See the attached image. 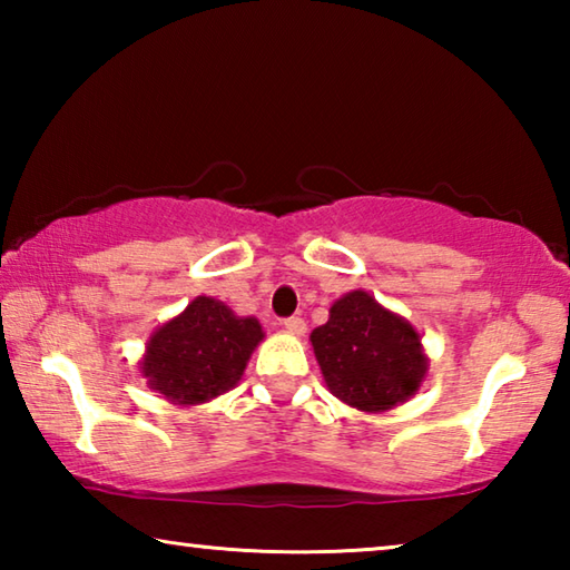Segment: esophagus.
Instances as JSON below:
<instances>
[{
	"label": "esophagus",
	"instance_id": "1",
	"mask_svg": "<svg viewBox=\"0 0 570 570\" xmlns=\"http://www.w3.org/2000/svg\"><path fill=\"white\" fill-rule=\"evenodd\" d=\"M284 330H286L288 334H294V336H304L306 322L302 320V316H292V320H284Z\"/></svg>",
	"mask_w": 570,
	"mask_h": 570
}]
</instances>
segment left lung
<instances>
[{
  "label": "left lung",
  "instance_id": "obj_1",
  "mask_svg": "<svg viewBox=\"0 0 570 570\" xmlns=\"http://www.w3.org/2000/svg\"><path fill=\"white\" fill-rule=\"evenodd\" d=\"M326 390L364 414L400 407L422 390L430 356L422 336L372 294L354 288L308 336Z\"/></svg>",
  "mask_w": 570,
  "mask_h": 570
}]
</instances>
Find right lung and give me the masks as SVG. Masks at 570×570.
<instances>
[{"label":"right lung","mask_w":570,"mask_h":570,"mask_svg":"<svg viewBox=\"0 0 570 570\" xmlns=\"http://www.w3.org/2000/svg\"><path fill=\"white\" fill-rule=\"evenodd\" d=\"M264 336L256 316H238L214 296H196L148 336L140 374L170 404H206L236 387Z\"/></svg>","instance_id":"1"}]
</instances>
